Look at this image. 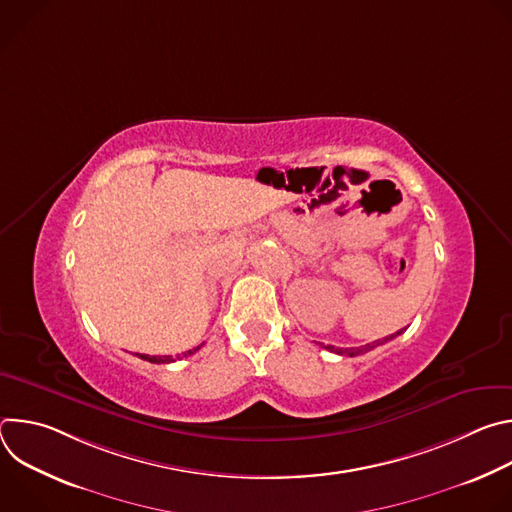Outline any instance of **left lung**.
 <instances>
[{"label": "left lung", "mask_w": 512, "mask_h": 512, "mask_svg": "<svg viewBox=\"0 0 512 512\" xmlns=\"http://www.w3.org/2000/svg\"><path fill=\"white\" fill-rule=\"evenodd\" d=\"M403 330H399V332H395V334H389L387 338H383V340H377V342H373V344H367L364 348H356V350H342V348H334V346H324L326 350H330V352H336V354H348V356H354V354H360V352H367V350H373L375 346H379V344H385V342H389V340H393L395 336H399Z\"/></svg>", "instance_id": "obj_1"}]
</instances>
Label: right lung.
I'll list each match as a JSON object with an SVG mask.
<instances>
[{
    "instance_id": "obj_1",
    "label": "right lung",
    "mask_w": 512,
    "mask_h": 512,
    "mask_svg": "<svg viewBox=\"0 0 512 512\" xmlns=\"http://www.w3.org/2000/svg\"><path fill=\"white\" fill-rule=\"evenodd\" d=\"M198 348H200V346H196L194 350H188V352H184V356H186V354H194ZM139 358H143V360H150V362H156V364H162V362H172V360H174L172 356H150V354H139Z\"/></svg>"
}]
</instances>
